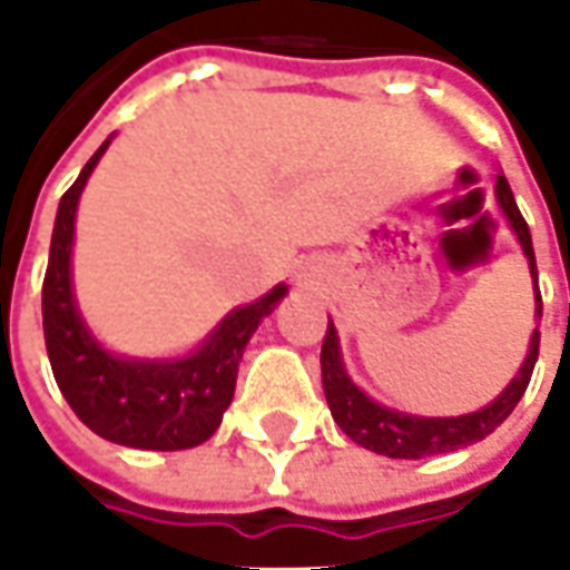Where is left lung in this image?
<instances>
[{"label": "left lung", "mask_w": 570, "mask_h": 570, "mask_svg": "<svg viewBox=\"0 0 570 570\" xmlns=\"http://www.w3.org/2000/svg\"><path fill=\"white\" fill-rule=\"evenodd\" d=\"M498 200H501L507 219L513 225V232L522 240V249H525L528 265H531V274L538 281V262H534V247H531V232H528V223L522 219V213L515 207L513 191H510V183L507 176L498 174ZM538 317H543V298H540L538 289ZM540 351V333L534 330L531 335V347H528V357L522 363V370L515 375L513 382L507 384L494 403H489L479 412H470V415H458V419H419V415H403V412H394V409L379 406L375 400L360 391L357 384L347 379L345 366H342V354H338V335H335V326L330 321L326 326V338H323L321 347V372H323V394H326V403H330V412L338 428L345 430L351 440L370 449L375 454H387V458H406V461H415V458H428V454H442L454 452V449H464L470 442H479L489 436L491 430L498 428L501 421H507V415L513 412L515 403L525 394L528 382H531V372H534V363H538Z\"/></svg>", "instance_id": "8db88e82"}]
</instances>
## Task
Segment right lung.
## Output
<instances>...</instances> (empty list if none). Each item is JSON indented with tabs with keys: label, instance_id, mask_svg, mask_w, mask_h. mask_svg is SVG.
I'll return each instance as SVG.
<instances>
[{
	"label": "right lung",
	"instance_id": "1",
	"mask_svg": "<svg viewBox=\"0 0 570 570\" xmlns=\"http://www.w3.org/2000/svg\"><path fill=\"white\" fill-rule=\"evenodd\" d=\"M109 140L94 151L79 179L67 188L57 210L51 256L42 284V326L48 360L57 387L72 412L88 428L118 445L176 452L210 440L223 412L235 396L237 366L249 335L259 330L274 305L286 296V286H274L268 296L247 308L232 311L204 345L183 360L149 363L106 354L85 330L69 284V253L76 207L88 176L100 161Z\"/></svg>",
	"mask_w": 570,
	"mask_h": 570
}]
</instances>
